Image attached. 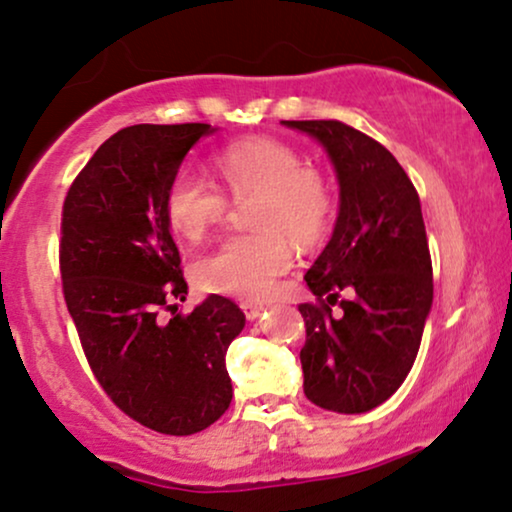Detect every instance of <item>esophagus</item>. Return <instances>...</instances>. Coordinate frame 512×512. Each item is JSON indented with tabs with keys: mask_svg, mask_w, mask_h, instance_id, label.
I'll list each match as a JSON object with an SVG mask.
<instances>
[{
	"mask_svg": "<svg viewBox=\"0 0 512 512\" xmlns=\"http://www.w3.org/2000/svg\"><path fill=\"white\" fill-rule=\"evenodd\" d=\"M241 309H243V314H245V319L248 321H255L257 316L262 314V304H257V302H241Z\"/></svg>",
	"mask_w": 512,
	"mask_h": 512,
	"instance_id": "obj_1",
	"label": "esophagus"
}]
</instances>
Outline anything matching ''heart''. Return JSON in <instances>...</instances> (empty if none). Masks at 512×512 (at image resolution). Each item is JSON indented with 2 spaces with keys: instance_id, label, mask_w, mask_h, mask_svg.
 <instances>
[{
  "instance_id": "1",
  "label": "heart",
  "mask_w": 512,
  "mask_h": 512,
  "mask_svg": "<svg viewBox=\"0 0 512 512\" xmlns=\"http://www.w3.org/2000/svg\"><path fill=\"white\" fill-rule=\"evenodd\" d=\"M215 170L234 198L255 196L250 224L257 231L224 238L200 257L193 276L210 293L264 300L293 260L286 236L302 245L321 238L333 215V193L319 172L304 167L293 146L269 137L222 148ZM163 208L174 234L198 241L222 222L229 203L215 184L181 167L167 184Z\"/></svg>"
}]
</instances>
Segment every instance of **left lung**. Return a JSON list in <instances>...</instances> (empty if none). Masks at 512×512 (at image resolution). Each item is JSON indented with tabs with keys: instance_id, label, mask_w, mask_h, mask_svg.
<instances>
[{
	"instance_id": "obj_1",
	"label": "left lung",
	"mask_w": 512,
	"mask_h": 512,
	"mask_svg": "<svg viewBox=\"0 0 512 512\" xmlns=\"http://www.w3.org/2000/svg\"><path fill=\"white\" fill-rule=\"evenodd\" d=\"M283 125L319 141L340 186L331 241L304 274L316 295L300 304L304 394L326 411L366 413L406 380L432 309L420 198L397 158L359 129L338 120Z\"/></svg>"
}]
</instances>
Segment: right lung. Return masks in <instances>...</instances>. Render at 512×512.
I'll return each instance as SVG.
<instances>
[{"label": "right lung", "instance_id": "add662e5", "mask_svg": "<svg viewBox=\"0 0 512 512\" xmlns=\"http://www.w3.org/2000/svg\"><path fill=\"white\" fill-rule=\"evenodd\" d=\"M215 132L205 122L120 129L63 203V295L89 366L120 411L163 435L210 428L234 397L224 359L245 314L222 295L174 314L186 281L163 208L186 153Z\"/></svg>", "mask_w": 512, "mask_h": 512}]
</instances>
